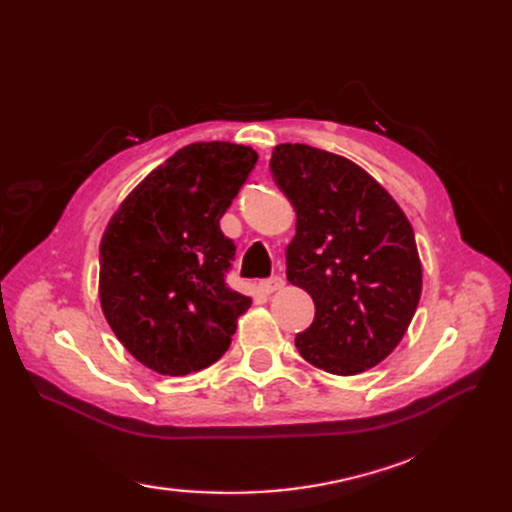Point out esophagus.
<instances>
[{
  "label": "esophagus",
  "mask_w": 512,
  "mask_h": 512,
  "mask_svg": "<svg viewBox=\"0 0 512 512\" xmlns=\"http://www.w3.org/2000/svg\"><path fill=\"white\" fill-rule=\"evenodd\" d=\"M282 286H284V277H280V275H273V277H269V280L260 282V290L267 292V294L280 290Z\"/></svg>",
  "instance_id": "34e87169"
}]
</instances>
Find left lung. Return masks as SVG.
<instances>
[{
    "label": "left lung",
    "instance_id": "8db88e82",
    "mask_svg": "<svg viewBox=\"0 0 512 512\" xmlns=\"http://www.w3.org/2000/svg\"><path fill=\"white\" fill-rule=\"evenodd\" d=\"M269 168L297 211L288 282L316 305L294 344L329 374H361L395 350L421 299L414 230L374 177L335 153L277 145Z\"/></svg>",
    "mask_w": 512,
    "mask_h": 512
}]
</instances>
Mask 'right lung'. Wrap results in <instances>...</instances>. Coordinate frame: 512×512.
Segmentation results:
<instances>
[{
	"label": "right lung",
	"instance_id": "obj_1",
	"mask_svg": "<svg viewBox=\"0 0 512 512\" xmlns=\"http://www.w3.org/2000/svg\"><path fill=\"white\" fill-rule=\"evenodd\" d=\"M258 160L252 147L194 143L145 177L100 243V303L145 367L185 376L228 350L252 305L226 284L237 245L220 220Z\"/></svg>",
	"mask_w": 512,
	"mask_h": 512
}]
</instances>
